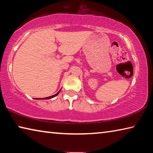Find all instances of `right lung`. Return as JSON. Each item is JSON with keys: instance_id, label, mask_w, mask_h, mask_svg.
Segmentation results:
<instances>
[{"instance_id": "obj_1", "label": "right lung", "mask_w": 153, "mask_h": 153, "mask_svg": "<svg viewBox=\"0 0 153 153\" xmlns=\"http://www.w3.org/2000/svg\"><path fill=\"white\" fill-rule=\"evenodd\" d=\"M59 92L60 91H59L57 93H56V94H55V95H53V96H51V97H46V98H42V99H50V98H53V97H56V95H57L59 93ZM36 99H38V98H36Z\"/></svg>"}]
</instances>
